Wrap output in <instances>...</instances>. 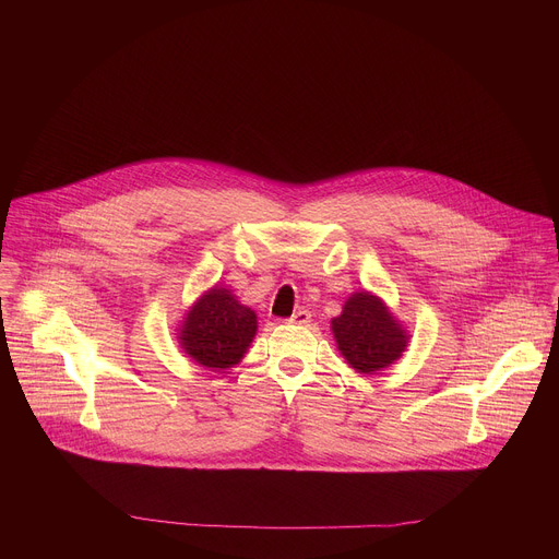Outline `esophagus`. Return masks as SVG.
<instances>
[{
    "mask_svg": "<svg viewBox=\"0 0 559 559\" xmlns=\"http://www.w3.org/2000/svg\"><path fill=\"white\" fill-rule=\"evenodd\" d=\"M309 321H311V313H309L307 309H298V311H294L292 318H289L292 325H307Z\"/></svg>",
    "mask_w": 559,
    "mask_h": 559,
    "instance_id": "1",
    "label": "esophagus"
}]
</instances>
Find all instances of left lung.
Wrapping results in <instances>:
<instances>
[{"instance_id":"1","label":"left lung","mask_w":559,"mask_h":559,"mask_svg":"<svg viewBox=\"0 0 559 559\" xmlns=\"http://www.w3.org/2000/svg\"><path fill=\"white\" fill-rule=\"evenodd\" d=\"M332 334L345 362L367 376L393 365L409 343L403 321L367 289H358L345 300L341 316L332 318Z\"/></svg>"}]
</instances>
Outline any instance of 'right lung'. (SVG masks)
Returning a JSON list of instances; mask_svg holds the SVG:
<instances>
[{
	"mask_svg": "<svg viewBox=\"0 0 559 559\" xmlns=\"http://www.w3.org/2000/svg\"><path fill=\"white\" fill-rule=\"evenodd\" d=\"M257 330V311L238 300L229 287L216 283L186 309L177 341L197 365L225 371L243 360Z\"/></svg>",
	"mask_w": 559,
	"mask_h": 559,
	"instance_id": "1",
	"label": "right lung"
}]
</instances>
